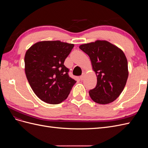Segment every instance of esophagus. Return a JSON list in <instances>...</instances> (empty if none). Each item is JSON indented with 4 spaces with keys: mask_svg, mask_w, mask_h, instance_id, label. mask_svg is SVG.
I'll return each instance as SVG.
<instances>
[{
    "mask_svg": "<svg viewBox=\"0 0 148 148\" xmlns=\"http://www.w3.org/2000/svg\"><path fill=\"white\" fill-rule=\"evenodd\" d=\"M84 73H83V74L79 77V78H80V79H81V80H83V79H84Z\"/></svg>",
    "mask_w": 148,
    "mask_h": 148,
    "instance_id": "esophagus-1",
    "label": "esophagus"
}]
</instances>
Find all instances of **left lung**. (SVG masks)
<instances>
[{
  "label": "left lung",
  "mask_w": 148,
  "mask_h": 148,
  "mask_svg": "<svg viewBox=\"0 0 148 148\" xmlns=\"http://www.w3.org/2000/svg\"><path fill=\"white\" fill-rule=\"evenodd\" d=\"M79 47L90 58L97 76L96 87L89 91L92 100L100 104L114 101L123 90L128 77L123 52L109 42L100 40Z\"/></svg>",
  "instance_id": "8db88e82"
}]
</instances>
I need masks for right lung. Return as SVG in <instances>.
<instances>
[{"instance_id": "obj_1", "label": "right lung", "mask_w": 148, "mask_h": 148, "mask_svg": "<svg viewBox=\"0 0 148 148\" xmlns=\"http://www.w3.org/2000/svg\"><path fill=\"white\" fill-rule=\"evenodd\" d=\"M74 44L60 41H40L33 44L25 56L26 78L40 99L51 104L65 100L77 82L69 75L64 61Z\"/></svg>"}]
</instances>
